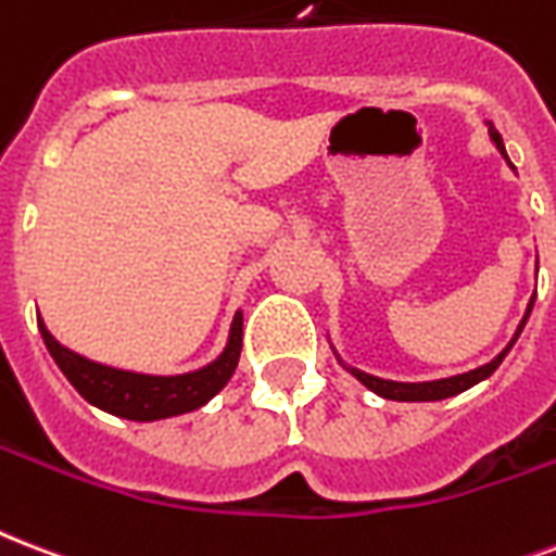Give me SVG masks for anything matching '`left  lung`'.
<instances>
[{
	"mask_svg": "<svg viewBox=\"0 0 556 556\" xmlns=\"http://www.w3.org/2000/svg\"><path fill=\"white\" fill-rule=\"evenodd\" d=\"M490 125V122H486ZM490 139H493V146L502 151V156L507 160V165L514 168V163H510V156H507V151H504V142H502V134L495 130L493 125H490ZM533 296H536V291H533ZM533 296L531 303H528V308H525V317L519 320V326H516L514 338H510V344L504 346L502 353L495 355L493 362L481 364V367H476V370L469 372H460V376H448V379H434V381H393V379H379V376H370V372L358 370V367H353V364H346L341 355H338V350L332 346L334 358H338V364L341 367H346V372H353L355 379L362 381L364 388L372 393H379L381 400H393V402H438V400H448V396H457V393L469 391L472 384H478V381L490 379L495 372V367L504 362V355L510 353V346L516 344V338L522 334L525 324H528V317H531V308H533Z\"/></svg>",
	"mask_w": 556,
	"mask_h": 556,
	"instance_id": "left-lung-1",
	"label": "left lung"
}]
</instances>
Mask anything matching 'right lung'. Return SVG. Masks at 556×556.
<instances>
[{
	"instance_id": "add662e5",
	"label": "right lung",
	"mask_w": 556,
	"mask_h": 556,
	"mask_svg": "<svg viewBox=\"0 0 556 556\" xmlns=\"http://www.w3.org/2000/svg\"><path fill=\"white\" fill-rule=\"evenodd\" d=\"M241 320H244L241 312H236L227 344H224L218 358H212L210 364H203L198 370L175 372V376L122 370V367L92 362L87 355L63 346L46 329L42 317H37V326H40L42 344L54 358V364L61 367L63 376L72 381V388L90 405L108 410L113 417L154 422V419H168L201 408L230 381L241 355Z\"/></svg>"
}]
</instances>
